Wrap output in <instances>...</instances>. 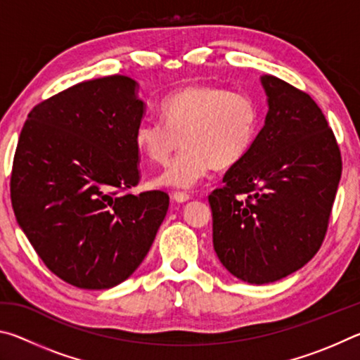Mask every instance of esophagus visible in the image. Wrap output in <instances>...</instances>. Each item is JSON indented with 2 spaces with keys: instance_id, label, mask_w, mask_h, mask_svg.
I'll use <instances>...</instances> for the list:
<instances>
[{
  "instance_id": "obj_1",
  "label": "esophagus",
  "mask_w": 360,
  "mask_h": 360,
  "mask_svg": "<svg viewBox=\"0 0 360 360\" xmlns=\"http://www.w3.org/2000/svg\"><path fill=\"white\" fill-rule=\"evenodd\" d=\"M172 197H173L176 203H186V202H188V200H191V195L186 193V192H173Z\"/></svg>"
}]
</instances>
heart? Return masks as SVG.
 <instances>
[{
	"mask_svg": "<svg viewBox=\"0 0 360 360\" xmlns=\"http://www.w3.org/2000/svg\"><path fill=\"white\" fill-rule=\"evenodd\" d=\"M163 121L141 120L135 130L138 150L152 163H165L179 141L178 155L152 181L157 187L191 188L212 167L241 162L259 136L260 101L248 92L216 85H188L160 103Z\"/></svg>",
	"mask_w": 360,
	"mask_h": 360,
	"instance_id": "obj_1",
	"label": "heart"
}]
</instances>
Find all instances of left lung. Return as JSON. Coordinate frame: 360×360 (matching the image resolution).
Instances as JSON below:
<instances>
[{
  "instance_id": "left-lung-1",
  "label": "left lung",
  "mask_w": 360,
  "mask_h": 360,
  "mask_svg": "<svg viewBox=\"0 0 360 360\" xmlns=\"http://www.w3.org/2000/svg\"><path fill=\"white\" fill-rule=\"evenodd\" d=\"M260 82L264 129L208 197L217 257L249 284L275 283L314 257L341 178L337 139L311 96L270 75Z\"/></svg>"
}]
</instances>
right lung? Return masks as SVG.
Returning <instances> with one entry per match:
<instances>
[{
	"mask_svg": "<svg viewBox=\"0 0 360 360\" xmlns=\"http://www.w3.org/2000/svg\"><path fill=\"white\" fill-rule=\"evenodd\" d=\"M146 103L127 76L92 79L32 109L11 176L17 222L52 273L111 289L141 265L169 197L138 184L135 130Z\"/></svg>",
	"mask_w": 360,
	"mask_h": 360,
	"instance_id": "1",
	"label": "right lung"
}]
</instances>
